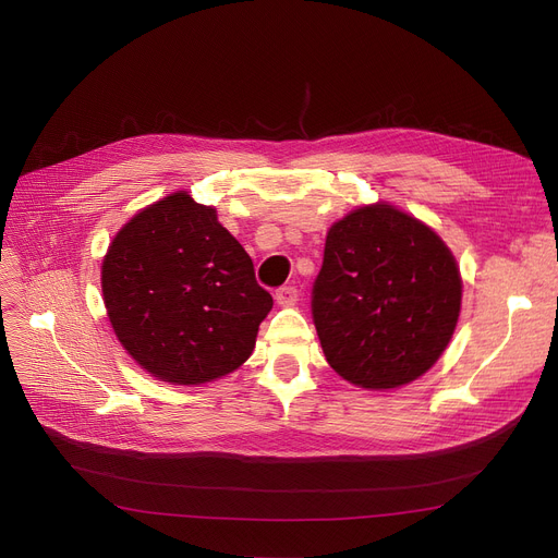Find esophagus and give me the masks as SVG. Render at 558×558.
I'll return each mask as SVG.
<instances>
[{"label": "esophagus", "instance_id": "1", "mask_svg": "<svg viewBox=\"0 0 558 558\" xmlns=\"http://www.w3.org/2000/svg\"><path fill=\"white\" fill-rule=\"evenodd\" d=\"M276 301H278V305H282V307L296 305V301H299V289H296L294 284H284V287L276 289Z\"/></svg>", "mask_w": 558, "mask_h": 558}]
</instances>
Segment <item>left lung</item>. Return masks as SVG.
I'll return each mask as SVG.
<instances>
[{"label":"left lung","mask_w":558,"mask_h":558,"mask_svg":"<svg viewBox=\"0 0 558 558\" xmlns=\"http://www.w3.org/2000/svg\"><path fill=\"white\" fill-rule=\"evenodd\" d=\"M459 312L457 259L416 217L375 203L328 230L312 316L328 364L350 385L414 383L444 355Z\"/></svg>","instance_id":"left-lung-1"}]
</instances>
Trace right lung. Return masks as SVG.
<instances>
[{
	"label": "right lung",
	"instance_id": "add662e5",
	"mask_svg": "<svg viewBox=\"0 0 558 558\" xmlns=\"http://www.w3.org/2000/svg\"><path fill=\"white\" fill-rule=\"evenodd\" d=\"M101 291L129 355L171 385L213 383L240 368L274 307L217 210L187 192L156 201L114 234Z\"/></svg>",
	"mask_w": 558,
	"mask_h": 558
}]
</instances>
